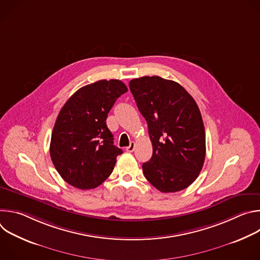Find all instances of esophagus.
<instances>
[{
	"label": "esophagus",
	"mask_w": 260,
	"mask_h": 260,
	"mask_svg": "<svg viewBox=\"0 0 260 260\" xmlns=\"http://www.w3.org/2000/svg\"><path fill=\"white\" fill-rule=\"evenodd\" d=\"M135 148H136V144H135V142H131V144H129V146L128 147H126V151L127 152H134L135 151Z\"/></svg>",
	"instance_id": "34e87169"
}]
</instances>
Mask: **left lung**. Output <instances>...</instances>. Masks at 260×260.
<instances>
[{
	"instance_id": "8db88e82",
	"label": "left lung",
	"mask_w": 260,
	"mask_h": 260,
	"mask_svg": "<svg viewBox=\"0 0 260 260\" xmlns=\"http://www.w3.org/2000/svg\"><path fill=\"white\" fill-rule=\"evenodd\" d=\"M147 121L153 147L144 162L145 178L161 192H177L194 182L204 166L206 135L200 109L179 83L158 76L129 81Z\"/></svg>"
}]
</instances>
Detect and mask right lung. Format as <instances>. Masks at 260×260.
<instances>
[{
  "label": "right lung",
  "instance_id": "add662e5",
  "mask_svg": "<svg viewBox=\"0 0 260 260\" xmlns=\"http://www.w3.org/2000/svg\"><path fill=\"white\" fill-rule=\"evenodd\" d=\"M127 91L117 79L81 87L63 105L50 142V156L60 177L79 189L98 187L113 172L122 153L106 124L109 111Z\"/></svg>",
  "mask_w": 260,
  "mask_h": 260
}]
</instances>
